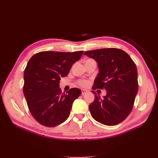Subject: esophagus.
<instances>
[{
    "instance_id": "esophagus-1",
    "label": "esophagus",
    "mask_w": 158,
    "mask_h": 158,
    "mask_svg": "<svg viewBox=\"0 0 158 158\" xmlns=\"http://www.w3.org/2000/svg\"><path fill=\"white\" fill-rule=\"evenodd\" d=\"M88 91L87 90V89H82V95H84V94H86V93H88Z\"/></svg>"
}]
</instances>
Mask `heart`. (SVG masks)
I'll list each match as a JSON object with an SVG mask.
<instances>
[{
  "label": "heart",
  "mask_w": 158,
  "mask_h": 158,
  "mask_svg": "<svg viewBox=\"0 0 158 158\" xmlns=\"http://www.w3.org/2000/svg\"><path fill=\"white\" fill-rule=\"evenodd\" d=\"M78 84L80 85H81V86L82 87H86L89 84V82L87 80H79L78 82Z\"/></svg>",
  "instance_id": "1"
}]
</instances>
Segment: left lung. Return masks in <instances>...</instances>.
Segmentation results:
<instances>
[{"label":"left lung","instance_id":"obj_1","mask_svg":"<svg viewBox=\"0 0 158 158\" xmlns=\"http://www.w3.org/2000/svg\"><path fill=\"white\" fill-rule=\"evenodd\" d=\"M84 54L98 65L99 73L92 89L107 91L103 98L92 91L95 100L89 106L90 113L105 125H116L125 120L133 107L138 87L136 64L126 52L119 49H100Z\"/></svg>","mask_w":158,"mask_h":158}]
</instances>
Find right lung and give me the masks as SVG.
<instances>
[{"instance_id":"right-lung-1","label":"right lung","mask_w":158,"mask_h":158,"mask_svg":"<svg viewBox=\"0 0 158 158\" xmlns=\"http://www.w3.org/2000/svg\"><path fill=\"white\" fill-rule=\"evenodd\" d=\"M83 52L41 51L28 61L23 73V94L32 116L41 125L56 127L69 117L74 101L82 92L75 88L62 93L60 80L69 74Z\"/></svg>"}]
</instances>
